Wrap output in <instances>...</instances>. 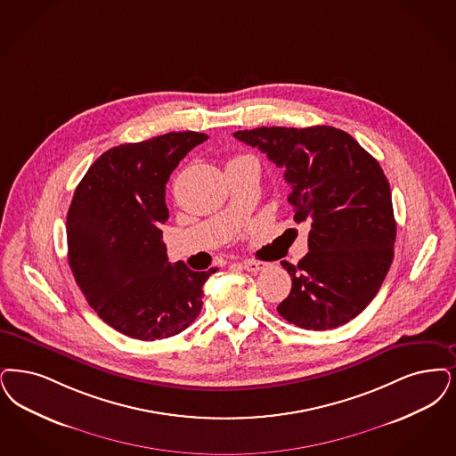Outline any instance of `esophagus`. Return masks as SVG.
I'll return each instance as SVG.
<instances>
[{
	"mask_svg": "<svg viewBox=\"0 0 456 456\" xmlns=\"http://www.w3.org/2000/svg\"><path fill=\"white\" fill-rule=\"evenodd\" d=\"M266 266H268V265H266L265 261H256V259H244V261H242V268L248 270V272H253V273H257V272L265 270Z\"/></svg>",
	"mask_w": 456,
	"mask_h": 456,
	"instance_id": "obj_1",
	"label": "esophagus"
}]
</instances>
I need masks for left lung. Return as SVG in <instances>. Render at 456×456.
Instances as JSON below:
<instances>
[{"label": "left lung", "mask_w": 456, "mask_h": 456, "mask_svg": "<svg viewBox=\"0 0 456 456\" xmlns=\"http://www.w3.org/2000/svg\"><path fill=\"white\" fill-rule=\"evenodd\" d=\"M285 169L295 222H310L309 253L281 261L290 295L276 307L290 324L326 330L354 319L373 300L394 259L397 224L379 161L349 134L329 126L239 130Z\"/></svg>", "instance_id": "left-lung-1"}]
</instances>
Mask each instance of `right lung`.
I'll use <instances>...</instances> for the list:
<instances>
[{"label":"right lung","instance_id":"1","mask_svg":"<svg viewBox=\"0 0 456 456\" xmlns=\"http://www.w3.org/2000/svg\"><path fill=\"white\" fill-rule=\"evenodd\" d=\"M203 141L186 130L111 147L74 191L66 229L76 283L100 319L128 338L180 334L199 317L203 283L217 272L171 265L161 231L169 175Z\"/></svg>","mask_w":456,"mask_h":456}]
</instances>
